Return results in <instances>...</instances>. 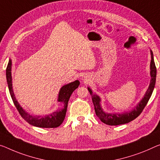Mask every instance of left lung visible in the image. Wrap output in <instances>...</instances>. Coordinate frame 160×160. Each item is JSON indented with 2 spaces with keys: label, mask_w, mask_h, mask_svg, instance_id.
Instances as JSON below:
<instances>
[{
  "label": "left lung",
  "mask_w": 160,
  "mask_h": 160,
  "mask_svg": "<svg viewBox=\"0 0 160 160\" xmlns=\"http://www.w3.org/2000/svg\"><path fill=\"white\" fill-rule=\"evenodd\" d=\"M151 51V63H150V75H151V80H150V84L149 86L148 89H147V92L143 99H142L139 104L132 111L129 112H126L124 114H109V113H106L103 111L102 108L100 106V98L98 97L97 95H93L92 91L88 88V92H89L90 94L92 96V101L94 103V109L97 116L99 118V119L104 124L111 125V126H116V125H120L124 124L129 123L132 120L139 116L146 107L147 102H149V99H150L152 92H153L154 86H155L156 82V76H157V68L155 66V63H154V56L153 53Z\"/></svg>",
  "instance_id": "left-lung-1"
}]
</instances>
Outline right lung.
<instances>
[{
	"label": "right lung",
	"mask_w": 160,
	"mask_h": 160,
	"mask_svg": "<svg viewBox=\"0 0 160 160\" xmlns=\"http://www.w3.org/2000/svg\"><path fill=\"white\" fill-rule=\"evenodd\" d=\"M6 79L8 83L9 92L13 100L15 107H16L19 114H21L22 118L24 120L33 126L42 127V128H56L62 124L63 120L65 119L66 110H67L68 102L69 100L71 95L76 88H77L79 86L80 82L78 80L75 82L68 83L61 88L59 94H58V102H61L63 104V108L62 109L58 110L53 112L52 114L48 115L45 117H41V116H31L28 114L25 110L23 109L17 102L12 87V78H11V60H9L8 66L6 68Z\"/></svg>",
	"instance_id": "add662e5"
}]
</instances>
